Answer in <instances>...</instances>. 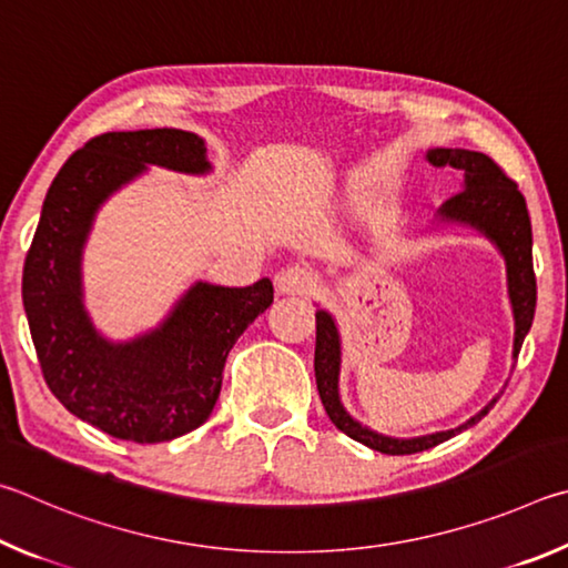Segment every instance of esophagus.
Segmentation results:
<instances>
[{"mask_svg":"<svg viewBox=\"0 0 568 568\" xmlns=\"http://www.w3.org/2000/svg\"><path fill=\"white\" fill-rule=\"evenodd\" d=\"M316 286V274L310 266L294 264L286 266L276 274V292L278 294H296V296H306L312 294Z\"/></svg>","mask_w":568,"mask_h":568,"instance_id":"34e87169","label":"esophagus"}]
</instances>
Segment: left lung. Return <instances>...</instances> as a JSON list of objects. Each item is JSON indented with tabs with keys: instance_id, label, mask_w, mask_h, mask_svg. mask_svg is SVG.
I'll list each match as a JSON object with an SVG mask.
<instances>
[{
	"instance_id": "8db88e82",
	"label": "left lung",
	"mask_w": 568,
	"mask_h": 568,
	"mask_svg": "<svg viewBox=\"0 0 568 568\" xmlns=\"http://www.w3.org/2000/svg\"><path fill=\"white\" fill-rule=\"evenodd\" d=\"M429 162L434 166L452 164L464 172V189L459 194L446 199L442 206V219L466 222L479 229L491 242L501 248L506 258V276H509V300L514 306V362L521 352L524 336L529 334L534 312H536V276L531 262V222L526 212V199L519 192L514 179L494 162L489 154L469 152V149H432ZM339 334H336L334 320L326 312H316V349H314V374L316 389H320L322 404L329 419L339 432L352 436L354 442L369 446L374 452L402 456L426 452L432 446L452 439L464 429H469L479 419L489 414L496 399L486 406L481 414L466 422L459 429L439 432L419 439H392L372 429H366L359 422H354L344 412L339 402Z\"/></svg>"
}]
</instances>
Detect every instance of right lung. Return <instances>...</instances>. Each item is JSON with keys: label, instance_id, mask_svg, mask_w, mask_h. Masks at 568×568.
Masks as SVG:
<instances>
[{"label": "right lung", "instance_id": "1", "mask_svg": "<svg viewBox=\"0 0 568 568\" xmlns=\"http://www.w3.org/2000/svg\"><path fill=\"white\" fill-rule=\"evenodd\" d=\"M159 164L206 172V146L182 129L106 132L77 149L49 186L27 252L22 300L39 366L52 394L114 439L172 442L202 426L222 392L226 356L274 302L268 278L244 290L202 284L156 332L109 344L89 324L79 256L94 212L119 186Z\"/></svg>", "mask_w": 568, "mask_h": 568}]
</instances>
